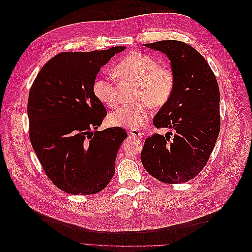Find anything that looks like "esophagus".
Instances as JSON below:
<instances>
[{
	"instance_id": "34e87169",
	"label": "esophagus",
	"mask_w": 252,
	"mask_h": 252,
	"mask_svg": "<svg viewBox=\"0 0 252 252\" xmlns=\"http://www.w3.org/2000/svg\"><path fill=\"white\" fill-rule=\"evenodd\" d=\"M129 133L134 136V138H142V133L139 130H136V129H131V130H129Z\"/></svg>"
}]
</instances>
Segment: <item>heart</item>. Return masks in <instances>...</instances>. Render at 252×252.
I'll use <instances>...</instances> for the list:
<instances>
[{"mask_svg":"<svg viewBox=\"0 0 252 252\" xmlns=\"http://www.w3.org/2000/svg\"><path fill=\"white\" fill-rule=\"evenodd\" d=\"M113 73L120 80L135 82L133 96L136 100L113 110L109 123L124 128L142 127L150 118L152 104L162 106L171 97L175 79L171 69L161 67L146 53L133 52L116 65ZM93 93L98 102L114 107L119 102V91L113 79L100 75L93 84Z\"/></svg>","mask_w":252,"mask_h":252,"instance_id":"1","label":"heart"}]
</instances>
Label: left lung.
<instances>
[{
	"instance_id": "obj_1",
	"label": "left lung",
	"mask_w": 252,
	"mask_h": 252,
	"mask_svg": "<svg viewBox=\"0 0 252 252\" xmlns=\"http://www.w3.org/2000/svg\"><path fill=\"white\" fill-rule=\"evenodd\" d=\"M170 61L175 86L171 97L154 119L157 128L174 130L147 136L141 154L144 168L166 184H180L204 168L220 133V90L206 60L181 41L143 44Z\"/></svg>"
}]
</instances>
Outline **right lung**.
Returning a JSON list of instances; mask_svg holds the SVG:
<instances>
[{
  "instance_id": "add662e5",
  "label": "right lung",
  "mask_w": 252,
  "mask_h": 252,
  "mask_svg": "<svg viewBox=\"0 0 252 252\" xmlns=\"http://www.w3.org/2000/svg\"><path fill=\"white\" fill-rule=\"evenodd\" d=\"M124 46L62 52L43 66L29 91V138L47 177L71 194H94L109 184L125 129L97 131L107 114L93 93L101 67Z\"/></svg>"
}]
</instances>
